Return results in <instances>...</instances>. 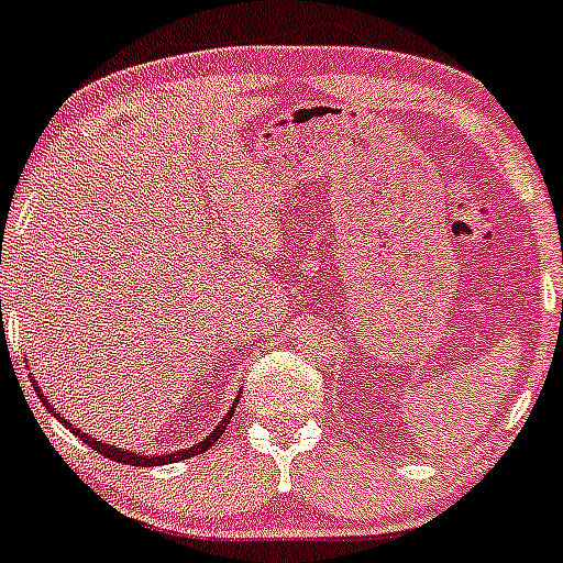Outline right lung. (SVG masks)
<instances>
[{"instance_id": "add662e5", "label": "right lung", "mask_w": 563, "mask_h": 563, "mask_svg": "<svg viewBox=\"0 0 563 563\" xmlns=\"http://www.w3.org/2000/svg\"><path fill=\"white\" fill-rule=\"evenodd\" d=\"M32 378V376H30ZM32 387H35V391H37V397L40 400H43V406H48V400H45V395H43V389L37 387L35 382H32ZM236 402L240 400H234V406H231V411L225 413L223 419H220L218 422V428L212 430V433L207 435V439L203 441H198V444H192V446H187V450H179V452H172V455H139V452H130V450H122V446H111V444H103V441H98V439H92V435L89 433H81V430L76 428V424H70L67 422L65 417H59V413L54 411V408L48 406V411L54 413L56 419H59L62 424H65L67 430H70L73 435H78V439H81V444H87V446H92V450H98L100 455L103 457H108V460H113V463H124V465H141V468H146V465H166V463H179V460H187V457H192V455H201V452H207L209 446L214 444V441L220 439V435L225 433V428H229V419L234 417V408H236Z\"/></svg>"}]
</instances>
